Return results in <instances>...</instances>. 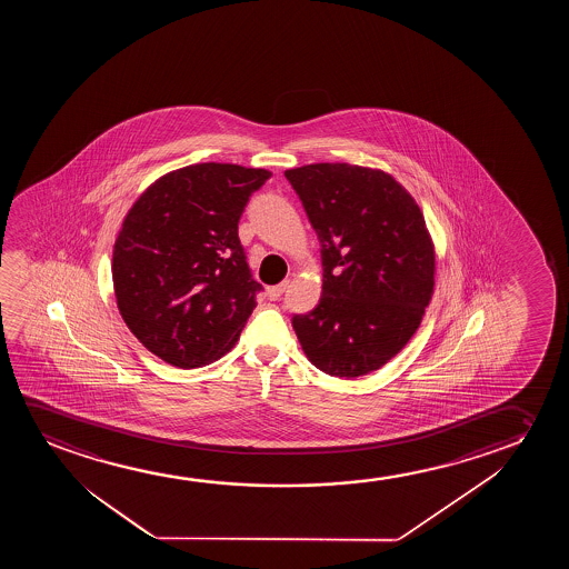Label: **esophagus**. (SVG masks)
<instances>
[{
	"mask_svg": "<svg viewBox=\"0 0 569 569\" xmlns=\"http://www.w3.org/2000/svg\"><path fill=\"white\" fill-rule=\"evenodd\" d=\"M289 281H281V283H278V286H272V288L266 289V296H268V299L270 301H278L280 299L281 293L286 291V288H288Z\"/></svg>",
	"mask_w": 569,
	"mask_h": 569,
	"instance_id": "34e87169",
	"label": "esophagus"
}]
</instances>
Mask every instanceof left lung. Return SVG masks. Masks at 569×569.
Segmentation results:
<instances>
[{"label": "left lung", "instance_id": "obj_1", "mask_svg": "<svg viewBox=\"0 0 569 569\" xmlns=\"http://www.w3.org/2000/svg\"><path fill=\"white\" fill-rule=\"evenodd\" d=\"M319 234L322 296L293 317L312 366L356 379L381 369L420 327L436 286V247L420 206L381 169H288Z\"/></svg>", "mask_w": 569, "mask_h": 569}]
</instances>
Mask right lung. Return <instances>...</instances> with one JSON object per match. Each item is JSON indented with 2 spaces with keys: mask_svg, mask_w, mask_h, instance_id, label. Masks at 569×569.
I'll list each match as a JSON object with an SVG mask.
<instances>
[{
  "mask_svg": "<svg viewBox=\"0 0 569 569\" xmlns=\"http://www.w3.org/2000/svg\"><path fill=\"white\" fill-rule=\"evenodd\" d=\"M266 169L196 163L149 184L126 213L112 252L118 311L151 353L180 369L226 356L257 307L239 241Z\"/></svg>",
  "mask_w": 569,
  "mask_h": 569,
  "instance_id": "right-lung-1",
  "label": "right lung"
}]
</instances>
